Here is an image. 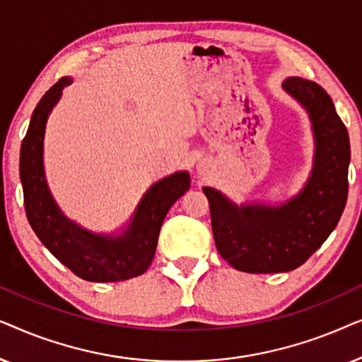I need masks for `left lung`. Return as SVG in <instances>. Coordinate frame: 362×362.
Instances as JSON below:
<instances>
[{"instance_id": "left-lung-1", "label": "left lung", "mask_w": 362, "mask_h": 362, "mask_svg": "<svg viewBox=\"0 0 362 362\" xmlns=\"http://www.w3.org/2000/svg\"><path fill=\"white\" fill-rule=\"evenodd\" d=\"M281 88L311 123L315 155L305 186L279 204H235L214 187H202L217 250L247 274H279L305 264L338 226L348 199L349 135L333 100L318 83L301 77L285 78Z\"/></svg>"}]
</instances>
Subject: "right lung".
Listing matches in <instances>:
<instances>
[{"instance_id": "1", "label": "right lung", "mask_w": 362, "mask_h": 362, "mask_svg": "<svg viewBox=\"0 0 362 362\" xmlns=\"http://www.w3.org/2000/svg\"><path fill=\"white\" fill-rule=\"evenodd\" d=\"M74 82L62 77L34 108L19 155L24 209L39 240L56 259L87 281H122L141 275L151 265L158 235L170 207L189 189L187 171H176L153 182L133 214L115 232L88 230L69 219L49 189L44 171V135L47 118Z\"/></svg>"}]
</instances>
